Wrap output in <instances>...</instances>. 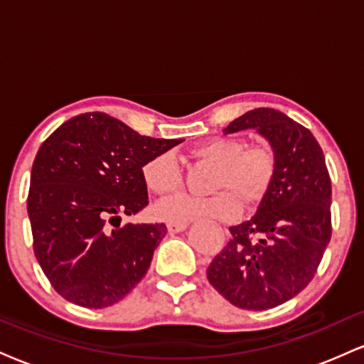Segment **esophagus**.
Segmentation results:
<instances>
[{
    "mask_svg": "<svg viewBox=\"0 0 364 364\" xmlns=\"http://www.w3.org/2000/svg\"><path fill=\"white\" fill-rule=\"evenodd\" d=\"M186 222H168V230L171 234H176V232H181L186 229Z\"/></svg>",
    "mask_w": 364,
    "mask_h": 364,
    "instance_id": "1",
    "label": "esophagus"
}]
</instances>
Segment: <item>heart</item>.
Returning <instances> with one entry per match:
<instances>
[{"label":"heart","mask_w":364,"mask_h":364,"mask_svg":"<svg viewBox=\"0 0 364 364\" xmlns=\"http://www.w3.org/2000/svg\"><path fill=\"white\" fill-rule=\"evenodd\" d=\"M190 156L215 166L208 198L179 195L156 207L157 217L171 222L191 218L232 220L240 208L257 207L269 193L278 171V156L268 142L247 144L242 137L220 135L190 149ZM147 190L166 198L183 186V171L171 152H161L142 166Z\"/></svg>","instance_id":"1"}]
</instances>
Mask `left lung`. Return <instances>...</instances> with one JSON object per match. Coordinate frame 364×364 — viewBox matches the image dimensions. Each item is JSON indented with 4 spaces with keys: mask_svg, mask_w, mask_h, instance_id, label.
Segmentation results:
<instances>
[{
    "mask_svg": "<svg viewBox=\"0 0 364 364\" xmlns=\"http://www.w3.org/2000/svg\"><path fill=\"white\" fill-rule=\"evenodd\" d=\"M256 129L278 156L268 196L251 220L230 227V240L207 269L210 284L244 310H268L304 290L331 240V176L318 142L273 108L235 118L225 134Z\"/></svg>",
    "mask_w": 364,
    "mask_h": 364,
    "instance_id": "1",
    "label": "left lung"
}]
</instances>
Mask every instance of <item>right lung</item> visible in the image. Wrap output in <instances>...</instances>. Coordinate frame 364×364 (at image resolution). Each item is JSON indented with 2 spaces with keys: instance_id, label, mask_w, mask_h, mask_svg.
<instances>
[{
  "instance_id": "obj_1",
  "label": "right lung",
  "mask_w": 364,
  "mask_h": 364,
  "mask_svg": "<svg viewBox=\"0 0 364 364\" xmlns=\"http://www.w3.org/2000/svg\"><path fill=\"white\" fill-rule=\"evenodd\" d=\"M183 139H152L107 113H82L43 140L27 208L33 252L71 304L105 309L146 277L164 224L120 225L149 205L142 166Z\"/></svg>"
}]
</instances>
